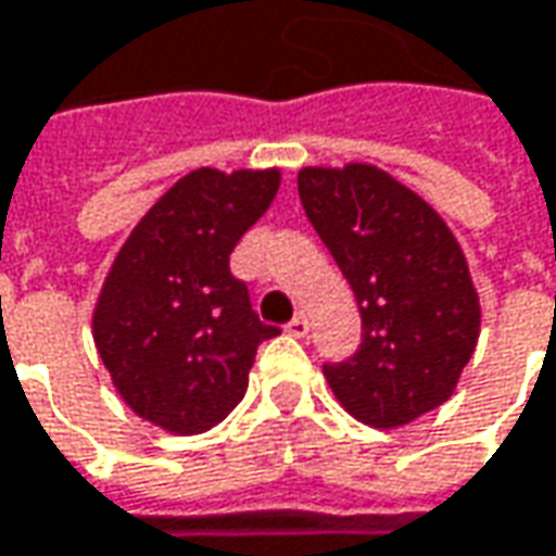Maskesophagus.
<instances>
[{
  "mask_svg": "<svg viewBox=\"0 0 556 556\" xmlns=\"http://www.w3.org/2000/svg\"><path fill=\"white\" fill-rule=\"evenodd\" d=\"M288 331L293 333V337H306L309 333V318L300 312V315H293V321L288 325Z\"/></svg>",
  "mask_w": 556,
  "mask_h": 556,
  "instance_id": "esophagus-1",
  "label": "esophagus"
}]
</instances>
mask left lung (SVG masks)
Wrapping results in <instances>:
<instances>
[{"label":"left lung","instance_id":"left-lung-1","mask_svg":"<svg viewBox=\"0 0 556 556\" xmlns=\"http://www.w3.org/2000/svg\"><path fill=\"white\" fill-rule=\"evenodd\" d=\"M296 188L362 312V346L325 365L337 402L377 430L439 408L480 337V296L452 228L371 163L306 166Z\"/></svg>","mask_w":556,"mask_h":556}]
</instances>
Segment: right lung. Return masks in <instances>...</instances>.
<instances>
[{
	"mask_svg": "<svg viewBox=\"0 0 556 556\" xmlns=\"http://www.w3.org/2000/svg\"><path fill=\"white\" fill-rule=\"evenodd\" d=\"M278 185L281 169H191L141 216L101 285L98 355L123 402L166 433L194 437L231 415L256 346L281 333L228 268Z\"/></svg>",
	"mask_w": 556,
	"mask_h": 556,
	"instance_id": "obj_1",
	"label": "right lung"
}]
</instances>
